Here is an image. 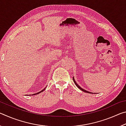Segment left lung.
Wrapping results in <instances>:
<instances>
[{"label": "left lung", "instance_id": "8db88e82", "mask_svg": "<svg viewBox=\"0 0 126 126\" xmlns=\"http://www.w3.org/2000/svg\"><path fill=\"white\" fill-rule=\"evenodd\" d=\"M73 81H74V83H75V84L76 85V86L77 87H78V88H79V89H80V90L81 91H83L84 92H86V93H92V92H88V91H86V90H85V89H83V88H81V87L79 86V85L77 84V83H76V81H75V80H74V77H73Z\"/></svg>", "mask_w": 126, "mask_h": 126}]
</instances>
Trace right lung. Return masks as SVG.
Masks as SVG:
<instances>
[{
	"label": "right lung",
	"instance_id": "obj_1",
	"mask_svg": "<svg viewBox=\"0 0 126 126\" xmlns=\"http://www.w3.org/2000/svg\"><path fill=\"white\" fill-rule=\"evenodd\" d=\"M46 88H44L43 89V90H42L41 91H40V92H39L38 93H35V94H32V95H36V94H39V93H41V92H42L43 91H44V90H45L46 89Z\"/></svg>",
	"mask_w": 126,
	"mask_h": 126
}]
</instances>
